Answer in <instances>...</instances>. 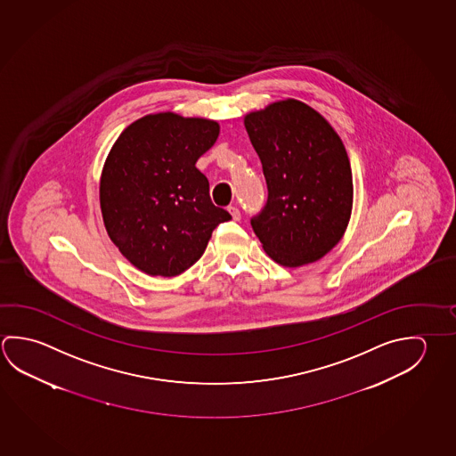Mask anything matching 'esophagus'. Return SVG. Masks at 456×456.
<instances>
[{"label": "esophagus", "instance_id": "1", "mask_svg": "<svg viewBox=\"0 0 456 456\" xmlns=\"http://www.w3.org/2000/svg\"><path fill=\"white\" fill-rule=\"evenodd\" d=\"M229 213H231L232 219L233 221H239L241 215H240V209L237 207H229Z\"/></svg>", "mask_w": 456, "mask_h": 456}]
</instances>
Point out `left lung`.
<instances>
[{
    "instance_id": "1",
    "label": "left lung",
    "mask_w": 456,
    "mask_h": 456,
    "mask_svg": "<svg viewBox=\"0 0 456 456\" xmlns=\"http://www.w3.org/2000/svg\"><path fill=\"white\" fill-rule=\"evenodd\" d=\"M245 128L269 192L251 219L264 251L285 267L319 261L343 239L351 219V163L341 137L296 99L248 113Z\"/></svg>"
}]
</instances>
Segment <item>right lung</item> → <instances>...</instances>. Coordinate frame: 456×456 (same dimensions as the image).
<instances>
[{"label": "right lung", "instance_id": "obj_1", "mask_svg": "<svg viewBox=\"0 0 456 456\" xmlns=\"http://www.w3.org/2000/svg\"><path fill=\"white\" fill-rule=\"evenodd\" d=\"M217 136L216 121L161 112L131 123L115 141L101 176V211L115 247L139 271L183 273L217 224L232 219L213 205L208 179L195 167Z\"/></svg>", "mask_w": 456, "mask_h": 456}]
</instances>
